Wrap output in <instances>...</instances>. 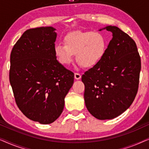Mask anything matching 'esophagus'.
Segmentation results:
<instances>
[{
	"label": "esophagus",
	"instance_id": "1",
	"mask_svg": "<svg viewBox=\"0 0 149 149\" xmlns=\"http://www.w3.org/2000/svg\"><path fill=\"white\" fill-rule=\"evenodd\" d=\"M74 78L77 80H79V79H81V75L79 74V73H74Z\"/></svg>",
	"mask_w": 149,
	"mask_h": 149
}]
</instances>
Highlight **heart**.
I'll use <instances>...</instances> for the list:
<instances>
[{"label":"heart","instance_id":"obj_1","mask_svg":"<svg viewBox=\"0 0 149 149\" xmlns=\"http://www.w3.org/2000/svg\"><path fill=\"white\" fill-rule=\"evenodd\" d=\"M64 45L55 46V54L59 62L64 66L69 65L75 54L79 65L85 68L96 66L104 58L108 42L104 36L91 31H74L65 36Z\"/></svg>","mask_w":149,"mask_h":149}]
</instances>
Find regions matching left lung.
<instances>
[{"label": "left lung", "instance_id": "left-lung-1", "mask_svg": "<svg viewBox=\"0 0 149 149\" xmlns=\"http://www.w3.org/2000/svg\"><path fill=\"white\" fill-rule=\"evenodd\" d=\"M102 29L111 32L113 38L102 60L81 78L85 106L100 120L114 119L131 106L138 92L141 69L135 41L117 26Z\"/></svg>", "mask_w": 149, "mask_h": 149}]
</instances>
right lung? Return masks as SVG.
I'll return each instance as SVG.
<instances>
[{
	"instance_id": "obj_1",
	"label": "right lung",
	"mask_w": 149,
	"mask_h": 149,
	"mask_svg": "<svg viewBox=\"0 0 149 149\" xmlns=\"http://www.w3.org/2000/svg\"><path fill=\"white\" fill-rule=\"evenodd\" d=\"M53 27L27 30L13 46L9 81L15 102L28 119L41 124L56 121L74 83V73L57 60Z\"/></svg>"
}]
</instances>
